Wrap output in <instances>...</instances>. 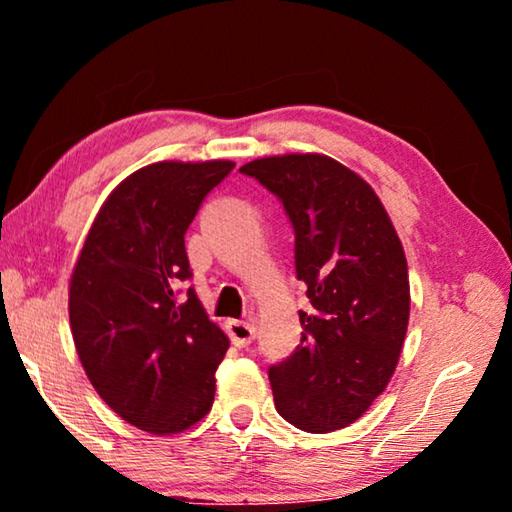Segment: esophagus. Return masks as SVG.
Masks as SVG:
<instances>
[{"label": "esophagus", "mask_w": 512, "mask_h": 512, "mask_svg": "<svg viewBox=\"0 0 512 512\" xmlns=\"http://www.w3.org/2000/svg\"><path fill=\"white\" fill-rule=\"evenodd\" d=\"M225 329H228V336L230 341L237 345V348H246L255 341V334H257V327L253 320H228L225 323Z\"/></svg>", "instance_id": "esophagus-1"}]
</instances>
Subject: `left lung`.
I'll list each match as a JSON object with an SVG mask.
<instances>
[{"instance_id": "obj_1", "label": "left lung", "mask_w": 512, "mask_h": 512, "mask_svg": "<svg viewBox=\"0 0 512 512\" xmlns=\"http://www.w3.org/2000/svg\"><path fill=\"white\" fill-rule=\"evenodd\" d=\"M239 171L287 210L311 302L296 352L268 370L277 411L302 431L348 427L400 361L411 311L402 241L375 189L329 155H268Z\"/></svg>"}]
</instances>
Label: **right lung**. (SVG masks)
Masks as SVG:
<instances>
[{
	"instance_id": "add662e5",
	"label": "right lung",
	"mask_w": 512,
	"mask_h": 512,
	"mask_svg": "<svg viewBox=\"0 0 512 512\" xmlns=\"http://www.w3.org/2000/svg\"><path fill=\"white\" fill-rule=\"evenodd\" d=\"M232 160L146 164L94 216L69 277V327L99 397L133 427L171 436L203 420L230 348L189 289L185 232Z\"/></svg>"
}]
</instances>
